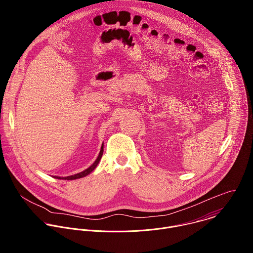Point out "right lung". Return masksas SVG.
Listing matches in <instances>:
<instances>
[{
  "mask_svg": "<svg viewBox=\"0 0 253 253\" xmlns=\"http://www.w3.org/2000/svg\"><path fill=\"white\" fill-rule=\"evenodd\" d=\"M102 155H103V144L101 146V150H100V153H99V155H98V157H97V159L95 160V162L88 168V169H86L85 170H84V171H82V172H80V173H77V174H75V175H71V176H67V177H58V176H54V178H58V179H65V180H74V179H78V178H82V177H84V176H86L87 174H89L95 168H96V166L98 165V163H99V161H100V159H101V157H102Z\"/></svg>",
  "mask_w": 253,
  "mask_h": 253,
  "instance_id": "obj_1",
  "label": "right lung"
}]
</instances>
